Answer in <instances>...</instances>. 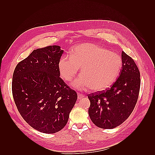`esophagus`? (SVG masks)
<instances>
[{"mask_svg":"<svg viewBox=\"0 0 155 155\" xmlns=\"http://www.w3.org/2000/svg\"><path fill=\"white\" fill-rule=\"evenodd\" d=\"M84 97V95L83 94H80V93H78V99L80 100L82 98H83Z\"/></svg>","mask_w":155,"mask_h":155,"instance_id":"obj_1","label":"esophagus"}]
</instances>
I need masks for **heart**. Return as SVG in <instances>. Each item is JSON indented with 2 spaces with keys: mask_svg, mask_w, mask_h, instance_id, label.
<instances>
[{
  "mask_svg": "<svg viewBox=\"0 0 155 155\" xmlns=\"http://www.w3.org/2000/svg\"><path fill=\"white\" fill-rule=\"evenodd\" d=\"M70 56L61 57L58 71L65 81H70L81 68L82 75L72 83L79 90L106 89L117 80L123 66L119 54L93 44L78 46L71 51Z\"/></svg>",
  "mask_w": 155,
  "mask_h": 155,
  "instance_id": "heart-1",
  "label": "heart"
}]
</instances>
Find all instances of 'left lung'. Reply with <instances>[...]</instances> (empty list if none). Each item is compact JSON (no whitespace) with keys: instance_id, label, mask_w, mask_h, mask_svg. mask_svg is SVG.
<instances>
[{"instance_id":"1","label":"left lung","mask_w":155,"mask_h":155,"mask_svg":"<svg viewBox=\"0 0 155 155\" xmlns=\"http://www.w3.org/2000/svg\"><path fill=\"white\" fill-rule=\"evenodd\" d=\"M120 75L110 88L88 95V114L97 127L111 129L126 120L133 111L139 97L140 72L133 59L122 52Z\"/></svg>"}]
</instances>
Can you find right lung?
<instances>
[{
  "mask_svg": "<svg viewBox=\"0 0 155 155\" xmlns=\"http://www.w3.org/2000/svg\"><path fill=\"white\" fill-rule=\"evenodd\" d=\"M63 50L57 45L34 50L12 76V96L18 112L35 129L55 133L67 124L77 94L60 77Z\"/></svg>",
  "mask_w": 155,
  "mask_h": 155,
  "instance_id": "right-lung-1",
  "label": "right lung"
}]
</instances>
